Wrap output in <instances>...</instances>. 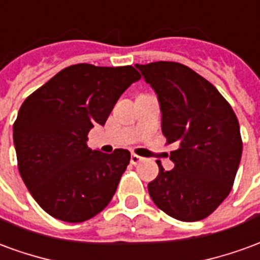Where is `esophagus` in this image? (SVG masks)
<instances>
[{"instance_id": "1", "label": "esophagus", "mask_w": 260, "mask_h": 260, "mask_svg": "<svg viewBox=\"0 0 260 260\" xmlns=\"http://www.w3.org/2000/svg\"><path fill=\"white\" fill-rule=\"evenodd\" d=\"M143 160V157H141V156H138V154H132L131 156V163L134 164V166H136V164H139Z\"/></svg>"}]
</instances>
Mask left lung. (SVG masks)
I'll list each match as a JSON object with an SVG mask.
<instances>
[{
	"label": "left lung",
	"mask_w": 260,
	"mask_h": 260,
	"mask_svg": "<svg viewBox=\"0 0 260 260\" xmlns=\"http://www.w3.org/2000/svg\"><path fill=\"white\" fill-rule=\"evenodd\" d=\"M157 94L161 131L174 169L158 164L147 189L154 205L181 221L207 217L229 196L242 154L240 124L214 86L185 65H135Z\"/></svg>",
	"instance_id": "8db88e82"
}]
</instances>
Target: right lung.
I'll return each mask as SVG.
<instances>
[{"label":"right lung","mask_w":260,"mask_h":260,"mask_svg":"<svg viewBox=\"0 0 260 260\" xmlns=\"http://www.w3.org/2000/svg\"><path fill=\"white\" fill-rule=\"evenodd\" d=\"M139 79L131 65H71L23 102L14 124L18 169L50 216L80 223L113 199L131 153L91 150L87 134L106 124L119 96Z\"/></svg>","instance_id":"obj_1"}]
</instances>
